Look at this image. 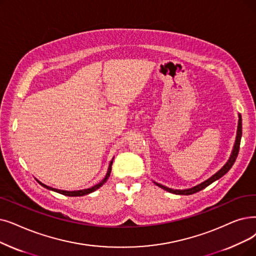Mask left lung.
Segmentation results:
<instances>
[{
  "instance_id": "obj_1",
  "label": "left lung",
  "mask_w": 256,
  "mask_h": 256,
  "mask_svg": "<svg viewBox=\"0 0 256 256\" xmlns=\"http://www.w3.org/2000/svg\"><path fill=\"white\" fill-rule=\"evenodd\" d=\"M240 138H242V116L240 114H238V130H236V142H234V146H233V148L231 150V154H230V157L229 159L227 160V162L222 166V168L214 174L211 176L210 178H208L207 180H205L204 182L200 183L194 187H190V188H187V190H172V188H170V187H166L162 184H159L157 182L154 183L159 186L160 188H162V190L168 192H172V194H181V196H190V194H196L200 190H204L205 187L209 186L211 183H214V181L218 180L220 178L223 176L224 174H226L229 170L232 168V165L234 164L236 160V157L238 154V150H240Z\"/></svg>"
}]
</instances>
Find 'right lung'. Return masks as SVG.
Listing matches in <instances>:
<instances>
[{
    "instance_id": "obj_1",
    "label": "right lung",
    "mask_w": 256,
    "mask_h": 256,
    "mask_svg": "<svg viewBox=\"0 0 256 256\" xmlns=\"http://www.w3.org/2000/svg\"><path fill=\"white\" fill-rule=\"evenodd\" d=\"M113 160H114V158L112 159V161L110 162V164H108V172H106V176L104 178V179L99 182L98 184H96V185H94V186H92V187H90V188H86V190H72V192H70V190H56V188H53V187H50V186H47L46 184H44V183H42V182H40L38 179H36V181L42 186V187H45V188H47V190H53V192H58V194H64V196H86V194H91V192H95L96 190H98L99 187H102L106 182V180L108 179V176H110V170H112V164H113Z\"/></svg>"
}]
</instances>
